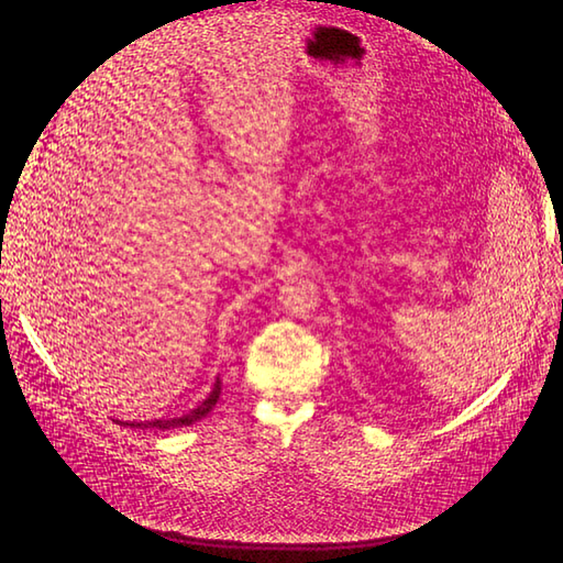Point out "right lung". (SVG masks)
Listing matches in <instances>:
<instances>
[{
  "label": "right lung",
  "instance_id": "right-lung-1",
  "mask_svg": "<svg viewBox=\"0 0 563 563\" xmlns=\"http://www.w3.org/2000/svg\"><path fill=\"white\" fill-rule=\"evenodd\" d=\"M220 391H222V382L218 379L214 382V387H212V391H210V397L202 401V404H198L194 411H188L186 416H181V418H169V421H147V423H125V426H130V428H159V430H169V428H184V426H190V423H196V421H200V418H206L210 411H212V406L218 404V399H220Z\"/></svg>",
  "mask_w": 563,
  "mask_h": 563
}]
</instances>
